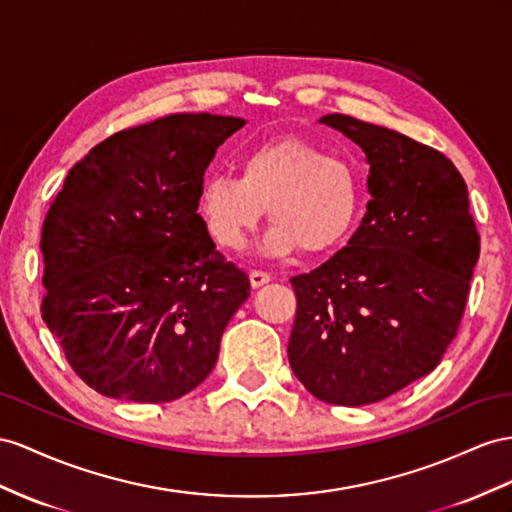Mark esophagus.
I'll return each mask as SVG.
<instances>
[{"instance_id":"1","label":"esophagus","mask_w":512,"mask_h":512,"mask_svg":"<svg viewBox=\"0 0 512 512\" xmlns=\"http://www.w3.org/2000/svg\"><path fill=\"white\" fill-rule=\"evenodd\" d=\"M248 277H251V287H261V285H266V283H270L272 281V277L268 272H261V270H253L251 274H248Z\"/></svg>"}]
</instances>
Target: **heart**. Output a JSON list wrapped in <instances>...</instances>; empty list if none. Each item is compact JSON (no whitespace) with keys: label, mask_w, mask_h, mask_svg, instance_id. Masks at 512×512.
<instances>
[{"label":"heart","mask_w":512,"mask_h":512,"mask_svg":"<svg viewBox=\"0 0 512 512\" xmlns=\"http://www.w3.org/2000/svg\"><path fill=\"white\" fill-rule=\"evenodd\" d=\"M363 201L359 173L350 162L300 138H279L248 149L238 177H207L196 194V216L209 238L240 251L268 207V255H324L355 229Z\"/></svg>","instance_id":"1"}]
</instances>
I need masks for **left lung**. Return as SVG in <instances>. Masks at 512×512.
<instances>
[{"label": "left lung", "mask_w": 512, "mask_h": 512, "mask_svg": "<svg viewBox=\"0 0 512 512\" xmlns=\"http://www.w3.org/2000/svg\"><path fill=\"white\" fill-rule=\"evenodd\" d=\"M320 123L359 144L372 201L348 246L292 279L287 357L318 400L363 406L437 368L463 318L480 235L443 153L346 114Z\"/></svg>", "instance_id": "8db88e82"}]
</instances>
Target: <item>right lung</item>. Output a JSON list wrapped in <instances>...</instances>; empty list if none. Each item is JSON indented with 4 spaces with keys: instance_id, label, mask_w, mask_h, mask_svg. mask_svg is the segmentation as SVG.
I'll use <instances>...</instances> for the list:
<instances>
[{
    "instance_id": "add662e5",
    "label": "right lung",
    "mask_w": 512,
    "mask_h": 512,
    "mask_svg": "<svg viewBox=\"0 0 512 512\" xmlns=\"http://www.w3.org/2000/svg\"><path fill=\"white\" fill-rule=\"evenodd\" d=\"M244 125L201 112L123 129L69 170L51 203L43 320L103 396L170 402L214 370L251 283L216 251L196 194L216 149Z\"/></svg>"
}]
</instances>
